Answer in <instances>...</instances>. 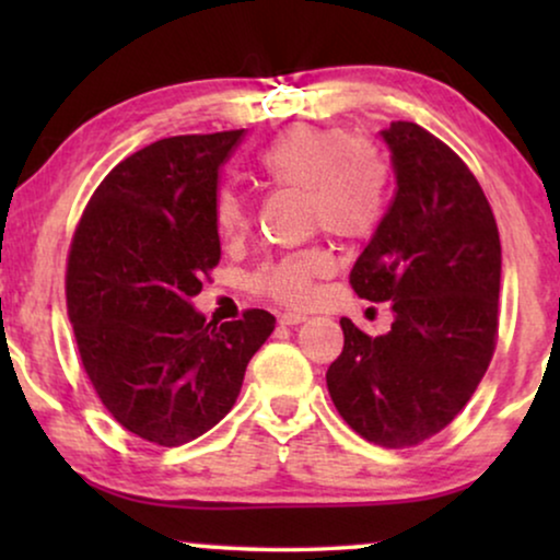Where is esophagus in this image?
<instances>
[{"mask_svg":"<svg viewBox=\"0 0 560 560\" xmlns=\"http://www.w3.org/2000/svg\"><path fill=\"white\" fill-rule=\"evenodd\" d=\"M305 318H308V316H305V313H301V311L280 313V324H282V326H298V324H303Z\"/></svg>","mask_w":560,"mask_h":560,"instance_id":"1","label":"esophagus"}]
</instances>
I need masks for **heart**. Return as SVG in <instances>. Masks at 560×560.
I'll use <instances>...</instances> for the list:
<instances>
[{
	"instance_id": "1",
	"label": "heart",
	"mask_w": 560,
	"mask_h": 560,
	"mask_svg": "<svg viewBox=\"0 0 560 560\" xmlns=\"http://www.w3.org/2000/svg\"><path fill=\"white\" fill-rule=\"evenodd\" d=\"M265 178L280 188L305 194V217L341 240H366L380 226L387 206L389 167L370 140L347 129L298 125L267 144L257 158ZM211 219L221 242L234 244L247 236L252 209L240 190L221 186L213 194ZM334 270V257L324 244L290 252L265 262L252 275V290L282 305L311 301L313 282Z\"/></svg>"
}]
</instances>
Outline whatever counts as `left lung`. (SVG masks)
Returning <instances> with one entry per match:
<instances>
[{"label": "left lung", "instance_id": "8db88e82", "mask_svg": "<svg viewBox=\"0 0 560 560\" xmlns=\"http://www.w3.org/2000/svg\"><path fill=\"white\" fill-rule=\"evenodd\" d=\"M382 137L395 198L349 282L359 298L389 301L395 324L366 336L341 318L326 385L362 439L410 448L464 410L492 362L502 249L485 190L446 142L416 121H393Z\"/></svg>", "mask_w": 560, "mask_h": 560}]
</instances>
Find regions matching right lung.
Masks as SVG:
<instances>
[{"label":"right lung","instance_id":"obj_1","mask_svg":"<svg viewBox=\"0 0 560 560\" xmlns=\"http://www.w3.org/2000/svg\"><path fill=\"white\" fill-rule=\"evenodd\" d=\"M242 137H165L125 158L89 198L68 249L83 370L112 418L158 446H183L234 408L275 328L262 308L219 324L190 305L221 259L211 201Z\"/></svg>","mask_w":560,"mask_h":560}]
</instances>
